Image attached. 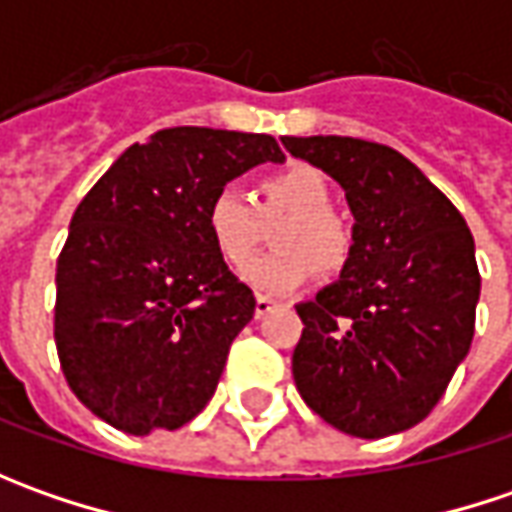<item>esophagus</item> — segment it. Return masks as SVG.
<instances>
[{
  "label": "esophagus",
  "instance_id": "1",
  "mask_svg": "<svg viewBox=\"0 0 512 512\" xmlns=\"http://www.w3.org/2000/svg\"><path fill=\"white\" fill-rule=\"evenodd\" d=\"M273 307H276V302H270L267 296H256V319H265Z\"/></svg>",
  "mask_w": 512,
  "mask_h": 512
}]
</instances>
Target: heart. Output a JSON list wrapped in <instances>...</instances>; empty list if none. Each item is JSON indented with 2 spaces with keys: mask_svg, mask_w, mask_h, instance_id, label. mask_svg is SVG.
<instances>
[{
  "mask_svg": "<svg viewBox=\"0 0 512 512\" xmlns=\"http://www.w3.org/2000/svg\"><path fill=\"white\" fill-rule=\"evenodd\" d=\"M330 205L325 173L310 165H290L259 182V202L236 190H219L207 205L205 227L216 253L239 270L264 241L266 225L285 221L274 237L280 253L249 261L242 282L259 296H287L305 285L313 267L322 276H333L350 259L353 239L330 213Z\"/></svg>",
  "mask_w": 512,
  "mask_h": 512,
  "instance_id": "heart-1",
  "label": "heart"
}]
</instances>
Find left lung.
Instances as JSON below:
<instances>
[{"label":"left lung","mask_w":512,"mask_h":512,"mask_svg":"<svg viewBox=\"0 0 512 512\" xmlns=\"http://www.w3.org/2000/svg\"><path fill=\"white\" fill-rule=\"evenodd\" d=\"M353 213L339 282L299 302L293 379L327 424L359 439L410 430L464 362L482 276L464 216L399 150L350 136H282Z\"/></svg>","instance_id":"1"}]
</instances>
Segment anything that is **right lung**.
<instances>
[{
	"label": "right lung",
	"instance_id": "1",
	"mask_svg": "<svg viewBox=\"0 0 512 512\" xmlns=\"http://www.w3.org/2000/svg\"><path fill=\"white\" fill-rule=\"evenodd\" d=\"M265 162L273 136L168 128L130 145L90 187L56 262L53 339L76 399L148 436L205 410L256 299L205 227L210 199Z\"/></svg>",
	"mask_w": 512,
	"mask_h": 512
}]
</instances>
